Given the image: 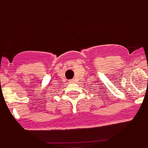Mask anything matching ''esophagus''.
Here are the masks:
<instances>
[{"label":"esophagus","mask_w":148,"mask_h":148,"mask_svg":"<svg viewBox=\"0 0 148 148\" xmlns=\"http://www.w3.org/2000/svg\"><path fill=\"white\" fill-rule=\"evenodd\" d=\"M73 81H70V83H72V82H73Z\"/></svg>","instance_id":"esophagus-1"}]
</instances>
